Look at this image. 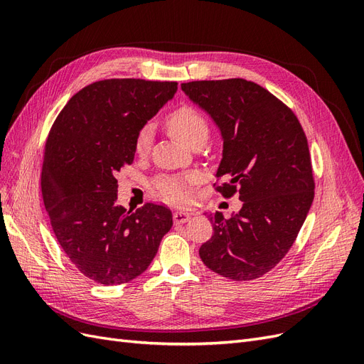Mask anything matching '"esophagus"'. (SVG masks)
I'll return each instance as SVG.
<instances>
[{
  "instance_id": "obj_1",
  "label": "esophagus",
  "mask_w": 364,
  "mask_h": 364,
  "mask_svg": "<svg viewBox=\"0 0 364 364\" xmlns=\"http://www.w3.org/2000/svg\"><path fill=\"white\" fill-rule=\"evenodd\" d=\"M173 220H174V223H185V222H188V220H190V214L185 213V211H174L173 213Z\"/></svg>"
}]
</instances>
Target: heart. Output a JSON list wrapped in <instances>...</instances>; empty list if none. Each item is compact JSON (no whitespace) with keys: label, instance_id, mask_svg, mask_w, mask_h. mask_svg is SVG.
Instances as JSON below:
<instances>
[{"label":"heart","instance_id":"b5f03b06","mask_svg":"<svg viewBox=\"0 0 364 364\" xmlns=\"http://www.w3.org/2000/svg\"><path fill=\"white\" fill-rule=\"evenodd\" d=\"M167 126L174 138L190 146L197 139L206 141L209 126L205 117L190 105L176 107L167 118ZM151 144V127L142 126L135 138V151L138 155H146ZM199 176L191 173L186 176H162L153 183L156 194L162 200L170 203H186L191 200V185L197 182Z\"/></svg>","mask_w":364,"mask_h":364}]
</instances>
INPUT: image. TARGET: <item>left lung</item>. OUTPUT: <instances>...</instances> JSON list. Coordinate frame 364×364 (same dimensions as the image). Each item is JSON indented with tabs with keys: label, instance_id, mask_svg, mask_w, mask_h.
<instances>
[{
	"label": "left lung",
	"instance_id": "obj_1",
	"mask_svg": "<svg viewBox=\"0 0 364 364\" xmlns=\"http://www.w3.org/2000/svg\"><path fill=\"white\" fill-rule=\"evenodd\" d=\"M223 136L215 190L238 194L240 213L211 215L213 237L199 249L208 269L234 281L270 272L290 250L314 199L311 156L291 109L245 79L182 83Z\"/></svg>",
	"mask_w": 364,
	"mask_h": 364
}]
</instances>
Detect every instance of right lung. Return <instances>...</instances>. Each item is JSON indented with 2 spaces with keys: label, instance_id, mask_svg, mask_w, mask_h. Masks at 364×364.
Wrapping results in <instances>:
<instances>
[{
  "label": "right lung",
  "instance_id": "obj_1",
  "mask_svg": "<svg viewBox=\"0 0 364 364\" xmlns=\"http://www.w3.org/2000/svg\"><path fill=\"white\" fill-rule=\"evenodd\" d=\"M178 91L176 82L107 79L85 86L54 121L43 149L41 190L53 232L74 266L103 285L144 272L171 211L117 203L115 174L134 162L138 130Z\"/></svg>",
  "mask_w": 364,
  "mask_h": 364
}]
</instances>
